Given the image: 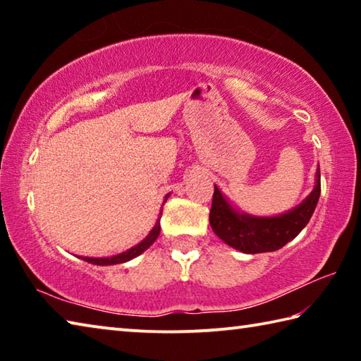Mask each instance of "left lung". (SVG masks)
<instances>
[{"instance_id": "8db88e82", "label": "left lung", "mask_w": 361, "mask_h": 361, "mask_svg": "<svg viewBox=\"0 0 361 361\" xmlns=\"http://www.w3.org/2000/svg\"><path fill=\"white\" fill-rule=\"evenodd\" d=\"M320 191V169H317L314 191L301 205L280 216L255 218L237 213L215 186L210 226L219 239L239 252L252 255L276 252L305 228L319 202Z\"/></svg>"}]
</instances>
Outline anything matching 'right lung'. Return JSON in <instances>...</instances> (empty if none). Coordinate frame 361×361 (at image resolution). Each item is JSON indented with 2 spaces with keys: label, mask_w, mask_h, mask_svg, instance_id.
Returning <instances> with one entry per match:
<instances>
[{
  "label": "right lung",
  "mask_w": 361,
  "mask_h": 361,
  "mask_svg": "<svg viewBox=\"0 0 361 361\" xmlns=\"http://www.w3.org/2000/svg\"><path fill=\"white\" fill-rule=\"evenodd\" d=\"M161 215H162V212H161ZM159 232H161V223H159V219H157L156 226L152 228V231L149 232L148 237H146L145 240L140 242L138 245L132 247L130 250H127V252L111 256V258H82V259L90 262V264H97V266H109V264H121V262H127V261H130L132 258H135V256L142 255L145 250H148L152 245V243H154V240L157 239Z\"/></svg>",
  "instance_id": "right-lung-1"
}]
</instances>
